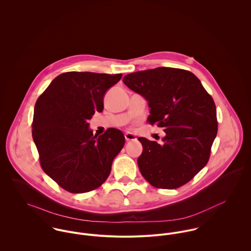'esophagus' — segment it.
Wrapping results in <instances>:
<instances>
[{"mask_svg": "<svg viewBox=\"0 0 251 251\" xmlns=\"http://www.w3.org/2000/svg\"><path fill=\"white\" fill-rule=\"evenodd\" d=\"M125 138H126V141H133V140H136L135 135H133L132 133H126V134L125 135Z\"/></svg>", "mask_w": 251, "mask_h": 251, "instance_id": "34e87169", "label": "esophagus"}]
</instances>
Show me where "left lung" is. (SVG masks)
I'll list each match as a JSON object with an SVG mask.
<instances>
[{"mask_svg":"<svg viewBox=\"0 0 251 251\" xmlns=\"http://www.w3.org/2000/svg\"><path fill=\"white\" fill-rule=\"evenodd\" d=\"M124 83L149 102L147 122L163 127V145L143 137L138 167L156 188L174 189L185 184L209 161L217 134L215 101L200 80L188 71L156 68L133 72Z\"/></svg>","mask_w":251,"mask_h":251,"instance_id":"8db88e82","label":"left lung"}]
</instances>
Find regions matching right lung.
<instances>
[{
	"mask_svg": "<svg viewBox=\"0 0 251 251\" xmlns=\"http://www.w3.org/2000/svg\"><path fill=\"white\" fill-rule=\"evenodd\" d=\"M122 74L65 72L36 100L32 134L42 170L62 188L85 193L108 178L114 158L125 145L117 128L97 138L88 120L103 110V97Z\"/></svg>",
	"mask_w": 251,
	"mask_h": 251,
	"instance_id": "right-lung-1",
	"label": "right lung"
}]
</instances>
